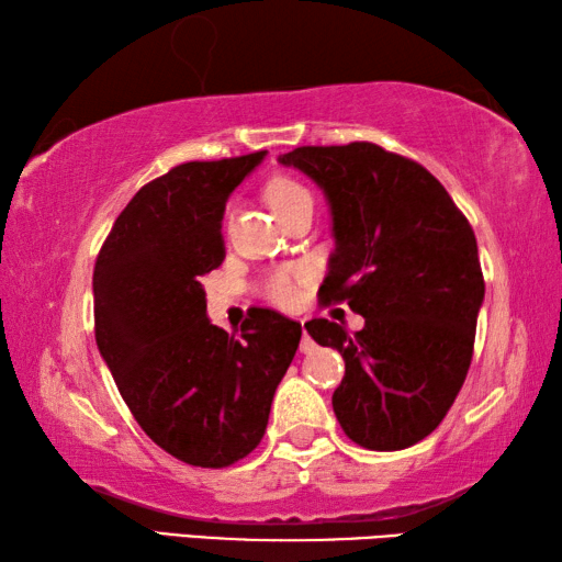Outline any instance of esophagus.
<instances>
[{
    "label": "esophagus",
    "instance_id": "34e87169",
    "mask_svg": "<svg viewBox=\"0 0 562 562\" xmlns=\"http://www.w3.org/2000/svg\"><path fill=\"white\" fill-rule=\"evenodd\" d=\"M302 325H304V322H302ZM300 351H302V355H312V351H315V341H312V337L307 335V329H302Z\"/></svg>",
    "mask_w": 562,
    "mask_h": 562
}]
</instances>
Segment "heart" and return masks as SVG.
<instances>
[{"instance_id":"heart-1","label":"heart","mask_w":562,"mask_h":562,"mask_svg":"<svg viewBox=\"0 0 562 562\" xmlns=\"http://www.w3.org/2000/svg\"><path fill=\"white\" fill-rule=\"evenodd\" d=\"M265 195H268V203L272 205V211L278 215L282 211H288V207L294 203L312 201L310 190L292 178L272 180L268 190H265ZM307 278H310V272L304 268H297V265H284V268H278V270L265 274L260 292L265 300L278 304V307H292V304L300 300V290H302V284L307 282Z\"/></svg>"}]
</instances>
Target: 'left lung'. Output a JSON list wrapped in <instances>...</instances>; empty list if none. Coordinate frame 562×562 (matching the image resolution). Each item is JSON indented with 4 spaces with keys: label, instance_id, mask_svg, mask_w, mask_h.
I'll return each instance as SVG.
<instances>
[{
    "label": "left lung",
    "instance_id": "left-lung-1",
    "mask_svg": "<svg viewBox=\"0 0 562 562\" xmlns=\"http://www.w3.org/2000/svg\"><path fill=\"white\" fill-rule=\"evenodd\" d=\"M325 190L337 247L322 304L364 317L355 335L329 319L304 329L345 359L331 394L351 441L398 451L443 422L469 374L483 272L471 223L429 170L369 140L280 156Z\"/></svg>",
    "mask_w": 562,
    "mask_h": 562
}]
</instances>
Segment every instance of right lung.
Listing matches in <instances>:
<instances>
[{"mask_svg":"<svg viewBox=\"0 0 562 562\" xmlns=\"http://www.w3.org/2000/svg\"><path fill=\"white\" fill-rule=\"evenodd\" d=\"M265 150L190 160L150 180L116 217L93 268L101 357L140 429L178 461L225 469L268 429L302 325L255 307L240 335L205 315L201 280L225 260L227 195Z\"/></svg>","mask_w":562,"mask_h":562,"instance_id":"right-lung-1","label":"right lung"}]
</instances>
